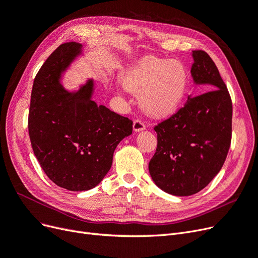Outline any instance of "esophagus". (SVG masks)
<instances>
[{"label":"esophagus","instance_id":"34e87169","mask_svg":"<svg viewBox=\"0 0 258 258\" xmlns=\"http://www.w3.org/2000/svg\"><path fill=\"white\" fill-rule=\"evenodd\" d=\"M144 130H146V125L141 120H135L134 123H133V131L134 132L137 133V132H141Z\"/></svg>","mask_w":258,"mask_h":258}]
</instances>
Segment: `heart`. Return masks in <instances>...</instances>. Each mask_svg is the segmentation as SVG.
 Instances as JSON below:
<instances>
[{
  "instance_id": "b5f03b06",
  "label": "heart",
  "mask_w": 258,
  "mask_h": 258,
  "mask_svg": "<svg viewBox=\"0 0 258 258\" xmlns=\"http://www.w3.org/2000/svg\"><path fill=\"white\" fill-rule=\"evenodd\" d=\"M123 85L138 94L140 106L148 116L164 118L182 106L188 92L189 74L180 61L148 56L126 70Z\"/></svg>"
}]
</instances>
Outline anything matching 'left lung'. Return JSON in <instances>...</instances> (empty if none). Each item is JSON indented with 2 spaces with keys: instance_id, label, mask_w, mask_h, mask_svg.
I'll list each match as a JSON object with an SVG mask.
<instances>
[{
  "instance_id": "obj_1",
  "label": "left lung",
  "mask_w": 258,
  "mask_h": 258,
  "mask_svg": "<svg viewBox=\"0 0 258 258\" xmlns=\"http://www.w3.org/2000/svg\"><path fill=\"white\" fill-rule=\"evenodd\" d=\"M191 78L208 91L154 127L157 149L149 163L155 185L163 191L187 197L201 191L221 170L232 137L233 106L226 86L213 59L192 51Z\"/></svg>"
}]
</instances>
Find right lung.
<instances>
[{
	"label": "right lung",
	"instance_id": "obj_1",
	"mask_svg": "<svg viewBox=\"0 0 258 258\" xmlns=\"http://www.w3.org/2000/svg\"><path fill=\"white\" fill-rule=\"evenodd\" d=\"M82 44L59 45L34 80L28 133L36 158L53 183L70 191L98 186L108 173L113 152L132 134L133 122L93 101L94 80L67 89L62 80L84 56Z\"/></svg>",
	"mask_w": 258,
	"mask_h": 258
}]
</instances>
